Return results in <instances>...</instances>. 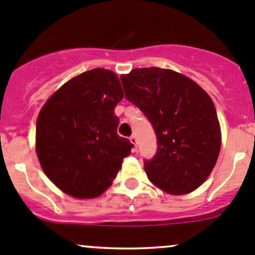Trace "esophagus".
Returning a JSON list of instances; mask_svg holds the SVG:
<instances>
[{
  "label": "esophagus",
  "instance_id": "1",
  "mask_svg": "<svg viewBox=\"0 0 255 255\" xmlns=\"http://www.w3.org/2000/svg\"><path fill=\"white\" fill-rule=\"evenodd\" d=\"M128 139H130V142H131V143H132L133 144V146H137V138H136V136L135 135H132V136H130V138H128Z\"/></svg>",
  "mask_w": 255,
  "mask_h": 255
}]
</instances>
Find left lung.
<instances>
[{"label": "left lung", "mask_w": 255, "mask_h": 255, "mask_svg": "<svg viewBox=\"0 0 255 255\" xmlns=\"http://www.w3.org/2000/svg\"><path fill=\"white\" fill-rule=\"evenodd\" d=\"M125 97L147 117L157 152L144 160L149 181L170 194L190 193L218 160L221 132L209 95L187 76L150 67L120 76Z\"/></svg>", "instance_id": "left-lung-1"}]
</instances>
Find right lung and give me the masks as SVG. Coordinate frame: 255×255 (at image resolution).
Returning <instances> with one entry per match:
<instances>
[{"instance_id":"right-lung-1","label":"right lung","mask_w":255,"mask_h":255,"mask_svg":"<svg viewBox=\"0 0 255 255\" xmlns=\"http://www.w3.org/2000/svg\"><path fill=\"white\" fill-rule=\"evenodd\" d=\"M122 85L111 70H89L51 96L36 122V152L43 171L76 198L101 196L133 144L117 133L114 108Z\"/></svg>"}]
</instances>
